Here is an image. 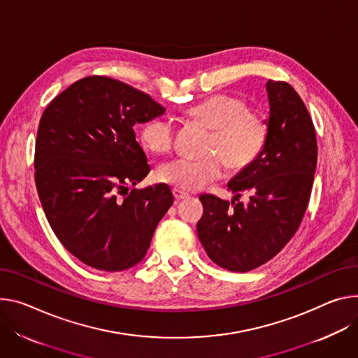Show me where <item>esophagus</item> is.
<instances>
[{"instance_id":"1","label":"esophagus","mask_w":358,"mask_h":358,"mask_svg":"<svg viewBox=\"0 0 358 358\" xmlns=\"http://www.w3.org/2000/svg\"><path fill=\"white\" fill-rule=\"evenodd\" d=\"M173 194H174V199H176L177 201L188 199V194H187V192H184V191H181L180 188H174V189H173Z\"/></svg>"}]
</instances>
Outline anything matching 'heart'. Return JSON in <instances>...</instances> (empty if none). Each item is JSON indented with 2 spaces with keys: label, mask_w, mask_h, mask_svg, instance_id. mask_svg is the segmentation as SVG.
<instances>
[{
  "label": "heart",
  "mask_w": 358,
  "mask_h": 358,
  "mask_svg": "<svg viewBox=\"0 0 358 358\" xmlns=\"http://www.w3.org/2000/svg\"><path fill=\"white\" fill-rule=\"evenodd\" d=\"M189 115L213 129L208 154L204 159L178 157L157 169L158 181L184 191H197L224 177L227 162L233 170H241L263 151L267 140L266 118L248 110L247 104L233 95H213L188 108ZM176 137L174 120L161 115L148 120L140 131L143 147L151 152H167Z\"/></svg>",
  "instance_id": "b5f03b06"
}]
</instances>
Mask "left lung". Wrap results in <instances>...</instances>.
Wrapping results in <instances>:
<instances>
[{"label": "left lung", "mask_w": 358, "mask_h": 358, "mask_svg": "<svg viewBox=\"0 0 358 358\" xmlns=\"http://www.w3.org/2000/svg\"><path fill=\"white\" fill-rule=\"evenodd\" d=\"M267 140L263 151L234 176L233 203L211 194L200 201L199 238L215 264L250 271L267 263L296 234L308 206L317 167V140L311 117L289 84L268 80ZM247 190V203L238 202ZM238 203H236L235 201Z\"/></svg>", "instance_id": "obj_1"}]
</instances>
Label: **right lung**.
I'll use <instances>...</instances> for the list:
<instances>
[{
  "label": "right lung",
  "mask_w": 358,
  "mask_h": 358,
  "mask_svg": "<svg viewBox=\"0 0 358 358\" xmlns=\"http://www.w3.org/2000/svg\"><path fill=\"white\" fill-rule=\"evenodd\" d=\"M166 113L108 77L83 78L48 104L36 143V185L61 244L84 264L122 271L141 263L174 203L167 184L131 189L150 166L134 125Z\"/></svg>",
  "instance_id": "1"
}]
</instances>
